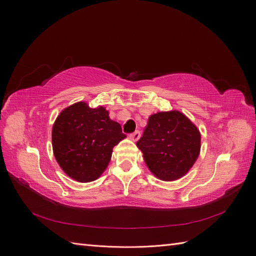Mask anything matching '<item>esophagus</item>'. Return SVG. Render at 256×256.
Segmentation results:
<instances>
[{
	"mask_svg": "<svg viewBox=\"0 0 256 256\" xmlns=\"http://www.w3.org/2000/svg\"><path fill=\"white\" fill-rule=\"evenodd\" d=\"M140 136H141V132H140V131H138V130L134 131V134H131L129 136V138H131V140L134 141V142H136V141H138V138H140Z\"/></svg>",
	"mask_w": 256,
	"mask_h": 256,
	"instance_id": "34e87169",
	"label": "esophagus"
}]
</instances>
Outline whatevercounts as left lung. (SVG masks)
I'll return each mask as SVG.
<instances>
[{"label":"left lung","instance_id":"8db88e82","mask_svg":"<svg viewBox=\"0 0 256 256\" xmlns=\"http://www.w3.org/2000/svg\"><path fill=\"white\" fill-rule=\"evenodd\" d=\"M136 146L150 171L161 180H180L196 161L200 134L187 116L178 111L150 116Z\"/></svg>","mask_w":256,"mask_h":256}]
</instances>
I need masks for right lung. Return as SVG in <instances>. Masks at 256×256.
<instances>
[{"label":"right lung","mask_w":256,"mask_h":256,"mask_svg":"<svg viewBox=\"0 0 256 256\" xmlns=\"http://www.w3.org/2000/svg\"><path fill=\"white\" fill-rule=\"evenodd\" d=\"M125 138L120 124L110 120L104 106L92 109L80 102L62 111L54 122V157L69 177L92 182L109 164L113 147Z\"/></svg>","instance_id":"add662e5"}]
</instances>
